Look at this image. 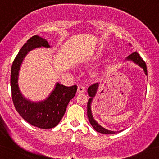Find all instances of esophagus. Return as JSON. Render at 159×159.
<instances>
[{
    "label": "esophagus",
    "mask_w": 159,
    "mask_h": 159,
    "mask_svg": "<svg viewBox=\"0 0 159 159\" xmlns=\"http://www.w3.org/2000/svg\"><path fill=\"white\" fill-rule=\"evenodd\" d=\"M77 92H78V93H84V92H85V87H84V86H83V85H79V86H78Z\"/></svg>",
    "instance_id": "34e87169"
}]
</instances>
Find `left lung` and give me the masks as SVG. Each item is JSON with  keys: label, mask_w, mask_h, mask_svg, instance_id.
<instances>
[{"label": "left lung", "mask_w": 159, "mask_h": 159, "mask_svg": "<svg viewBox=\"0 0 159 159\" xmlns=\"http://www.w3.org/2000/svg\"><path fill=\"white\" fill-rule=\"evenodd\" d=\"M130 44V43H129ZM125 61H132L134 63L138 65L139 66H140L141 68L143 69L144 73L145 74L148 75V73H147V67H146V64H145V61L142 59V57H140V55L137 52H133L132 53H131L129 57H126ZM99 83H96L95 84L92 85V86H89L88 88L87 92L89 96H90V98L89 99V101L87 102V116H88V119H89V122L92 125V126L93 127V129H95L96 131H97L98 132H100V133L102 134H107V135H109V134H115L116 133V131H111V130H108V129L103 128L102 125H99L97 122L94 119L93 116V113H92V109H91V105L92 102H93V98L96 96V93H97L98 89H99Z\"/></svg>", "instance_id": "8db88e82"}]
</instances>
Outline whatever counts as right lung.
<instances>
[{
    "mask_svg": "<svg viewBox=\"0 0 159 159\" xmlns=\"http://www.w3.org/2000/svg\"><path fill=\"white\" fill-rule=\"evenodd\" d=\"M42 47L50 48V46L46 39L34 35L20 50L11 67V93L16 110L24 120L37 128L52 129L62 119L68 103L76 95L77 86L74 85L69 87L57 83L48 97L39 102H33L23 96L18 86L22 62L30 50Z\"/></svg>",
    "mask_w": 159,
    "mask_h": 159,
    "instance_id": "1",
    "label": "right lung"
}]
</instances>
